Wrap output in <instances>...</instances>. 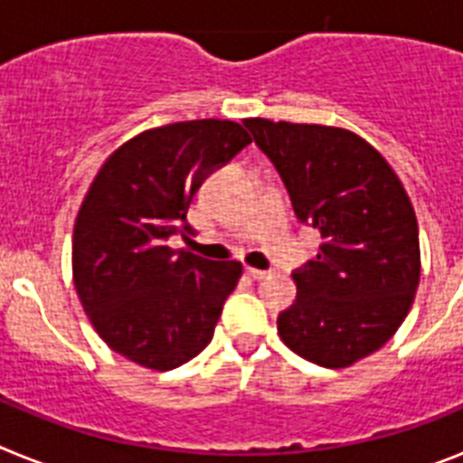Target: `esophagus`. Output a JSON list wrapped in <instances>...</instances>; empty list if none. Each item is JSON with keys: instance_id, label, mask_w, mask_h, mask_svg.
I'll return each instance as SVG.
<instances>
[{"instance_id": "obj_1", "label": "esophagus", "mask_w": 463, "mask_h": 463, "mask_svg": "<svg viewBox=\"0 0 463 463\" xmlns=\"http://www.w3.org/2000/svg\"><path fill=\"white\" fill-rule=\"evenodd\" d=\"M245 273H248L252 280H264V278L271 276V271H261V269H250V267L245 269Z\"/></svg>"}]
</instances>
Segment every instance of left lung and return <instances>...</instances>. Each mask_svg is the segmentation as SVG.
I'll return each mask as SVG.
<instances>
[{"instance_id":"1","label":"left lung","mask_w":463,"mask_h":463,"mask_svg":"<svg viewBox=\"0 0 463 463\" xmlns=\"http://www.w3.org/2000/svg\"><path fill=\"white\" fill-rule=\"evenodd\" d=\"M243 125L288 187L298 222L320 229L317 260L292 273L278 334L298 357L345 369L394 336L420 282V232L399 175L341 127L250 118Z\"/></svg>"}]
</instances>
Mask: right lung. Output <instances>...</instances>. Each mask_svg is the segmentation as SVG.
Returning a JSON list of instances; mask_svg holds the SVG:
<instances>
[{
  "mask_svg": "<svg viewBox=\"0 0 463 463\" xmlns=\"http://www.w3.org/2000/svg\"><path fill=\"white\" fill-rule=\"evenodd\" d=\"M248 143L239 122H174L122 143L94 175L73 224V285L97 334L129 362L171 371L211 343L243 267L166 241L192 234V196Z\"/></svg>",
  "mask_w": 463,
  "mask_h": 463,
  "instance_id": "add662e5",
  "label": "right lung"
}]
</instances>
